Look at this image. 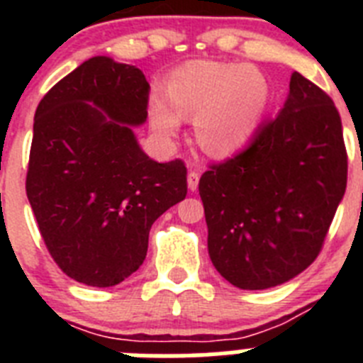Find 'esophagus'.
I'll return each instance as SVG.
<instances>
[{"mask_svg": "<svg viewBox=\"0 0 363 363\" xmlns=\"http://www.w3.org/2000/svg\"><path fill=\"white\" fill-rule=\"evenodd\" d=\"M198 184H200V174H198L196 171H191L187 174V185L191 191H196L198 189Z\"/></svg>", "mask_w": 363, "mask_h": 363, "instance_id": "34e87169", "label": "esophagus"}]
</instances>
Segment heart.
Here are the masks:
<instances>
[{"label": "heart", "mask_w": 363, "mask_h": 363, "mask_svg": "<svg viewBox=\"0 0 363 363\" xmlns=\"http://www.w3.org/2000/svg\"><path fill=\"white\" fill-rule=\"evenodd\" d=\"M167 98L150 99V125L172 138L182 120H194L200 149L214 158L242 149L262 123L269 101L264 74L240 63L194 62L167 82Z\"/></svg>", "instance_id": "1"}]
</instances>
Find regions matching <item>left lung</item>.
<instances>
[{
    "instance_id": "1",
    "label": "left lung",
    "mask_w": 363,
    "mask_h": 363,
    "mask_svg": "<svg viewBox=\"0 0 363 363\" xmlns=\"http://www.w3.org/2000/svg\"><path fill=\"white\" fill-rule=\"evenodd\" d=\"M345 185L338 111L320 86L293 72L278 116L200 178L216 271L247 291L298 277L318 256Z\"/></svg>"
}]
</instances>
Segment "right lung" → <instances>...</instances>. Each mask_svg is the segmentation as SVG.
<instances>
[{
	"label": "right lung",
	"mask_w": 363,
	"mask_h": 363,
	"mask_svg": "<svg viewBox=\"0 0 363 363\" xmlns=\"http://www.w3.org/2000/svg\"><path fill=\"white\" fill-rule=\"evenodd\" d=\"M149 91L140 69L94 56L34 114L27 198L50 256L79 284L112 287L136 272L152 223L187 194L184 162H154L134 134Z\"/></svg>",
	"instance_id": "1"
}]
</instances>
